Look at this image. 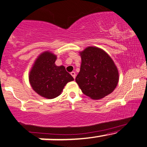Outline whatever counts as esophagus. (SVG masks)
Masks as SVG:
<instances>
[{
  "instance_id": "esophagus-1",
  "label": "esophagus",
  "mask_w": 147,
  "mask_h": 147,
  "mask_svg": "<svg viewBox=\"0 0 147 147\" xmlns=\"http://www.w3.org/2000/svg\"><path fill=\"white\" fill-rule=\"evenodd\" d=\"M70 74H71V75L73 77V78L75 79V77H76V74H75V72H72Z\"/></svg>"
}]
</instances>
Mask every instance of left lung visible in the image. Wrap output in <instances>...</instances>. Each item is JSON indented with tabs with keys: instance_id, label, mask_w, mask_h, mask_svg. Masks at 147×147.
Instances as JSON below:
<instances>
[{
	"instance_id": "1",
	"label": "left lung",
	"mask_w": 147,
	"mask_h": 147,
	"mask_svg": "<svg viewBox=\"0 0 147 147\" xmlns=\"http://www.w3.org/2000/svg\"><path fill=\"white\" fill-rule=\"evenodd\" d=\"M80 54L82 63L75 81L82 93L93 100L110 94L119 82L118 69L112 58L96 47H88Z\"/></svg>"
}]
</instances>
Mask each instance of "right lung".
<instances>
[{
    "instance_id": "add662e5",
    "label": "right lung",
    "mask_w": 147,
    "mask_h": 147,
    "mask_svg": "<svg viewBox=\"0 0 147 147\" xmlns=\"http://www.w3.org/2000/svg\"><path fill=\"white\" fill-rule=\"evenodd\" d=\"M56 56L45 51L35 61L29 74V82L38 94L47 99L61 95L67 82L74 79L63 65H56Z\"/></svg>"
}]
</instances>
